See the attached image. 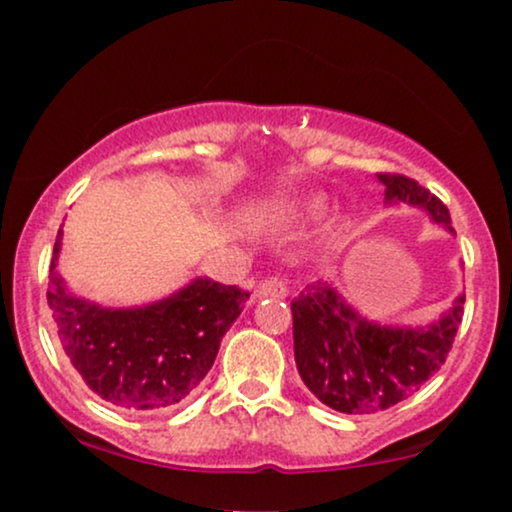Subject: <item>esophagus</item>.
I'll return each mask as SVG.
<instances>
[{
    "instance_id": "1",
    "label": "esophagus",
    "mask_w": 512,
    "mask_h": 512,
    "mask_svg": "<svg viewBox=\"0 0 512 512\" xmlns=\"http://www.w3.org/2000/svg\"><path fill=\"white\" fill-rule=\"evenodd\" d=\"M257 298H286L289 296V284L281 276H267L257 284Z\"/></svg>"
}]
</instances>
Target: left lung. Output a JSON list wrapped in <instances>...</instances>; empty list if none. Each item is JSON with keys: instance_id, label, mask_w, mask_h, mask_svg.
Instances as JSON below:
<instances>
[{"instance_id": "8db88e82", "label": "left lung", "mask_w": 512, "mask_h": 512, "mask_svg": "<svg viewBox=\"0 0 512 512\" xmlns=\"http://www.w3.org/2000/svg\"><path fill=\"white\" fill-rule=\"evenodd\" d=\"M387 202L426 209L448 231L450 211L419 182L378 173ZM464 296L436 325L387 327L342 301L327 281H315L291 301L293 354L303 383L322 404L344 414H375L419 390L448 358L462 322Z\"/></svg>"}]
</instances>
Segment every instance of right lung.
Segmentation results:
<instances>
[{"label": "right lung", "mask_w": 512, "mask_h": 512, "mask_svg": "<svg viewBox=\"0 0 512 512\" xmlns=\"http://www.w3.org/2000/svg\"><path fill=\"white\" fill-rule=\"evenodd\" d=\"M62 228L52 252L48 305L64 354L84 383L113 407H173L214 366L223 334L250 298L238 286L195 279L144 308L113 310L76 298L55 272Z\"/></svg>", "instance_id": "obj_1"}]
</instances>
